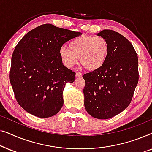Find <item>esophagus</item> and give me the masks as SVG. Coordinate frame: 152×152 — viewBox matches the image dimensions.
<instances>
[{
  "instance_id": "1",
  "label": "esophagus",
  "mask_w": 152,
  "mask_h": 152,
  "mask_svg": "<svg viewBox=\"0 0 152 152\" xmlns=\"http://www.w3.org/2000/svg\"><path fill=\"white\" fill-rule=\"evenodd\" d=\"M75 75H76V77H82V74L80 72H77Z\"/></svg>"
}]
</instances>
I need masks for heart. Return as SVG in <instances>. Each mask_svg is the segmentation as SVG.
<instances>
[{
    "label": "heart",
    "instance_id": "obj_1",
    "mask_svg": "<svg viewBox=\"0 0 152 152\" xmlns=\"http://www.w3.org/2000/svg\"><path fill=\"white\" fill-rule=\"evenodd\" d=\"M109 46L106 39L101 36L79 37L70 41L67 47L60 48L59 54L62 64L72 68L78 62L88 70L102 67L109 55Z\"/></svg>",
    "mask_w": 152,
    "mask_h": 152
}]
</instances>
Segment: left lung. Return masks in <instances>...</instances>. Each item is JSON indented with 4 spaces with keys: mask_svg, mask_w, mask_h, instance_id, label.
I'll return each mask as SVG.
<instances>
[{
    "mask_svg": "<svg viewBox=\"0 0 152 152\" xmlns=\"http://www.w3.org/2000/svg\"><path fill=\"white\" fill-rule=\"evenodd\" d=\"M109 50L102 67L84 74V106L97 119H109L123 111L132 102L138 84V59L128 39L117 32L104 30Z\"/></svg>",
    "mask_w": 152,
    "mask_h": 152,
    "instance_id": "obj_1",
    "label": "left lung"
}]
</instances>
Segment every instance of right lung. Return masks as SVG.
Segmentation results:
<instances>
[{"instance_id":"add662e5","label":"right lung","mask_w":152,"mask_h":152,"mask_svg":"<svg viewBox=\"0 0 152 152\" xmlns=\"http://www.w3.org/2000/svg\"><path fill=\"white\" fill-rule=\"evenodd\" d=\"M82 34L52 24H43L27 33L12 57L10 80L18 104L39 118L55 115L64 104L66 84L75 72L64 66L59 51L64 43Z\"/></svg>"}]
</instances>
